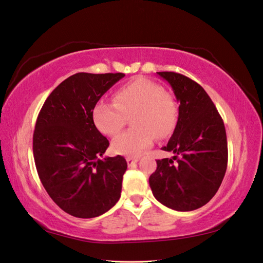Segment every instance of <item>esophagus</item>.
Segmentation results:
<instances>
[{
    "label": "esophagus",
    "instance_id": "obj_1",
    "mask_svg": "<svg viewBox=\"0 0 263 263\" xmlns=\"http://www.w3.org/2000/svg\"><path fill=\"white\" fill-rule=\"evenodd\" d=\"M138 161H139L138 157H132V156L126 157V162H127V165H128V166L135 165V164H136Z\"/></svg>",
    "mask_w": 263,
    "mask_h": 263
}]
</instances>
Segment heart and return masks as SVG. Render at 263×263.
<instances>
[{
    "label": "heart",
    "mask_w": 263,
    "mask_h": 263,
    "mask_svg": "<svg viewBox=\"0 0 263 263\" xmlns=\"http://www.w3.org/2000/svg\"><path fill=\"white\" fill-rule=\"evenodd\" d=\"M114 102L101 100L92 109L96 126L107 136H115L131 117L132 128L111 142L121 155H139L152 146L154 137L163 140L172 135L178 123V106L164 87L147 79L128 82L116 90Z\"/></svg>",
    "instance_id": "1"
}]
</instances>
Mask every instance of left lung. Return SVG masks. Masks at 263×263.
Instances as JSON below:
<instances>
[{"mask_svg": "<svg viewBox=\"0 0 263 263\" xmlns=\"http://www.w3.org/2000/svg\"><path fill=\"white\" fill-rule=\"evenodd\" d=\"M157 74L171 85L180 106L177 126L162 148L174 156L157 159L149 184L155 198L166 208L194 211L212 199L223 180L228 164L224 124L196 82L174 71Z\"/></svg>", "mask_w": 263, "mask_h": 263, "instance_id": "8db88e82", "label": "left lung"}]
</instances>
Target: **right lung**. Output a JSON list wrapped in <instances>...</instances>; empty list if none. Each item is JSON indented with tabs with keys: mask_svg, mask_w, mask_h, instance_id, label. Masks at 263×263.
<instances>
[{
	"mask_svg": "<svg viewBox=\"0 0 263 263\" xmlns=\"http://www.w3.org/2000/svg\"><path fill=\"white\" fill-rule=\"evenodd\" d=\"M123 73H77L51 92L36 120L33 154L46 193L73 217L89 219L118 202L127 163L101 159L109 141L96 127L92 109Z\"/></svg>",
	"mask_w": 263,
	"mask_h": 263,
	"instance_id": "1",
	"label": "right lung"
}]
</instances>
